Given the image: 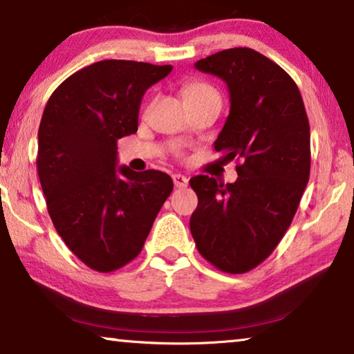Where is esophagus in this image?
I'll list each match as a JSON object with an SVG mask.
<instances>
[{
  "mask_svg": "<svg viewBox=\"0 0 354 354\" xmlns=\"http://www.w3.org/2000/svg\"><path fill=\"white\" fill-rule=\"evenodd\" d=\"M173 183H175V186L178 189H184V187H187L189 179H187V176L179 175V173H176V175H173Z\"/></svg>",
  "mask_w": 354,
  "mask_h": 354,
  "instance_id": "1",
  "label": "esophagus"
}]
</instances>
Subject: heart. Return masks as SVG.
I'll list each match as a JSON object with an SVG mask.
<instances>
[{
	"mask_svg": "<svg viewBox=\"0 0 354 354\" xmlns=\"http://www.w3.org/2000/svg\"><path fill=\"white\" fill-rule=\"evenodd\" d=\"M216 91L213 87H209L208 84L205 82H187L183 86V97L186 102L194 98H200V97H207V95H213Z\"/></svg>",
	"mask_w": 354,
	"mask_h": 354,
	"instance_id": "heart-1",
	"label": "heart"
}]
</instances>
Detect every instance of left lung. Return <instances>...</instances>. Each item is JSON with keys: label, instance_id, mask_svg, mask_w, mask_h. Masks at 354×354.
Returning a JSON list of instances; mask_svg holds the SVG:
<instances>
[{"label": "left lung", "instance_id": "left-lung-1", "mask_svg": "<svg viewBox=\"0 0 354 354\" xmlns=\"http://www.w3.org/2000/svg\"><path fill=\"white\" fill-rule=\"evenodd\" d=\"M227 84L230 113L214 149L240 160L235 183L207 175L189 184L198 197L191 234L205 259L246 273L275 250L292 223L310 178V124L292 77L250 47L195 63Z\"/></svg>", "mask_w": 354, "mask_h": 354}]
</instances>
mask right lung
I'll return each instance as SVG.
<instances>
[{
	"label": "right lung",
	"mask_w": 354,
	"mask_h": 354,
	"mask_svg": "<svg viewBox=\"0 0 354 354\" xmlns=\"http://www.w3.org/2000/svg\"><path fill=\"white\" fill-rule=\"evenodd\" d=\"M171 65L102 60L65 79L38 131V176L62 240L87 267L108 273L143 250L173 191L167 173L118 167V140L138 130L141 98Z\"/></svg>",
	"instance_id": "add662e5"
}]
</instances>
